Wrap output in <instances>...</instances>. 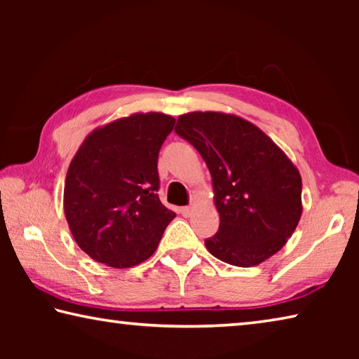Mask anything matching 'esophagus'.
I'll list each match as a JSON object with an SVG mask.
<instances>
[{"mask_svg":"<svg viewBox=\"0 0 359 359\" xmlns=\"http://www.w3.org/2000/svg\"><path fill=\"white\" fill-rule=\"evenodd\" d=\"M180 214L182 215H184V217H191V214H193V208H191V205H185V208H182L180 209Z\"/></svg>","mask_w":359,"mask_h":359,"instance_id":"obj_1","label":"esophagus"}]
</instances>
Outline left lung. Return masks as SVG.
<instances>
[{
  "instance_id": "obj_1",
  "label": "left lung",
  "mask_w": 359,
  "mask_h": 359,
  "mask_svg": "<svg viewBox=\"0 0 359 359\" xmlns=\"http://www.w3.org/2000/svg\"><path fill=\"white\" fill-rule=\"evenodd\" d=\"M175 133L209 168L218 233L205 247L224 263L252 267L276 255L294 233L302 214V180L285 151L233 114L188 112Z\"/></svg>"
}]
</instances>
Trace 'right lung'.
<instances>
[{
  "label": "right lung",
  "instance_id": "add662e5",
  "mask_svg": "<svg viewBox=\"0 0 359 359\" xmlns=\"http://www.w3.org/2000/svg\"><path fill=\"white\" fill-rule=\"evenodd\" d=\"M175 118L137 112L95 128L66 174L63 208L77 245L125 269L155 253L175 212L158 198V154Z\"/></svg>",
  "mask_w": 359,
  "mask_h": 359
}]
</instances>
